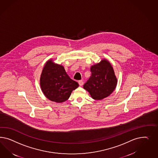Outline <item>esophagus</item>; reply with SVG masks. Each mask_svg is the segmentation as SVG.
<instances>
[{
    "mask_svg": "<svg viewBox=\"0 0 158 158\" xmlns=\"http://www.w3.org/2000/svg\"><path fill=\"white\" fill-rule=\"evenodd\" d=\"M78 82H79V86H83V81L82 80H80V81H78Z\"/></svg>",
    "mask_w": 158,
    "mask_h": 158,
    "instance_id": "1",
    "label": "esophagus"
}]
</instances>
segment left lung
Returning <instances> with one entry per match:
<instances>
[{"instance_id":"obj_1","label":"left lung","mask_w":158,"mask_h":158,"mask_svg":"<svg viewBox=\"0 0 158 158\" xmlns=\"http://www.w3.org/2000/svg\"><path fill=\"white\" fill-rule=\"evenodd\" d=\"M91 77L83 85V88L89 92L91 97L100 100L110 96L115 90L117 79L110 63L102 60L91 67Z\"/></svg>"}]
</instances>
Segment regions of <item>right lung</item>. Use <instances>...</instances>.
<instances>
[{
	"instance_id": "obj_1",
	"label": "right lung",
	"mask_w": 158,
	"mask_h": 158,
	"mask_svg": "<svg viewBox=\"0 0 158 158\" xmlns=\"http://www.w3.org/2000/svg\"><path fill=\"white\" fill-rule=\"evenodd\" d=\"M40 86L44 94L50 100L62 102L67 100L79 86L67 75L64 68L49 60L46 63L40 77Z\"/></svg>"
}]
</instances>
